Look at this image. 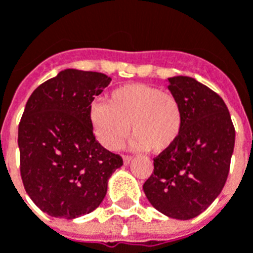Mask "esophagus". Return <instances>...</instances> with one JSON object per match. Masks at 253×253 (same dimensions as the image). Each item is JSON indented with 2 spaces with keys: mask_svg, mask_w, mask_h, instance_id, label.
<instances>
[{
  "mask_svg": "<svg viewBox=\"0 0 253 253\" xmlns=\"http://www.w3.org/2000/svg\"><path fill=\"white\" fill-rule=\"evenodd\" d=\"M131 161H132L131 156H123V163H125V165H128Z\"/></svg>",
  "mask_w": 253,
  "mask_h": 253,
  "instance_id": "34e87169",
  "label": "esophagus"
}]
</instances>
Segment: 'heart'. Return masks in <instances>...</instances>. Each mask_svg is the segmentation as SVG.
Returning <instances> with one entry per match:
<instances>
[{
    "instance_id": "obj_1",
    "label": "heart",
    "mask_w": 253,
    "mask_h": 253,
    "mask_svg": "<svg viewBox=\"0 0 253 253\" xmlns=\"http://www.w3.org/2000/svg\"><path fill=\"white\" fill-rule=\"evenodd\" d=\"M94 135L105 149L119 150L130 134L132 148L161 153L177 141L183 128V108L170 92L146 85L126 84L94 103L89 111Z\"/></svg>"
}]
</instances>
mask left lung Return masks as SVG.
Segmentation results:
<instances>
[{
	"label": "left lung",
	"instance_id": "1",
	"mask_svg": "<svg viewBox=\"0 0 253 253\" xmlns=\"http://www.w3.org/2000/svg\"><path fill=\"white\" fill-rule=\"evenodd\" d=\"M168 81L183 108V128L177 141L154 159L143 191L152 206L167 217L191 219L221 194L236 132L228 107L214 90L186 76Z\"/></svg>",
	"mask_w": 253,
	"mask_h": 253
}]
</instances>
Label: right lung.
I'll list each match as a JSON object with an SVG mask.
<instances>
[{
	"mask_svg": "<svg viewBox=\"0 0 253 253\" xmlns=\"http://www.w3.org/2000/svg\"><path fill=\"white\" fill-rule=\"evenodd\" d=\"M111 78L103 73L65 69L32 92L19 125L20 172L32 202L57 218L93 211L108 179L123 165L93 135L92 101Z\"/></svg>",
	"mask_w": 253,
	"mask_h": 253,
	"instance_id": "obj_1",
	"label": "right lung"
}]
</instances>
